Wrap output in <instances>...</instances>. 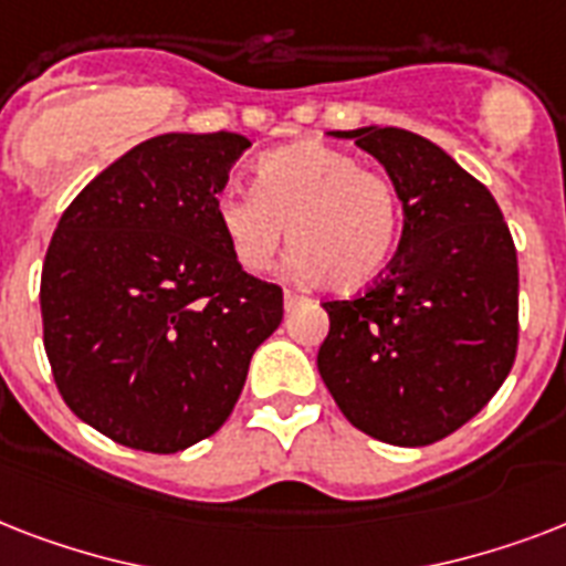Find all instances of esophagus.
<instances>
[{
	"mask_svg": "<svg viewBox=\"0 0 566 566\" xmlns=\"http://www.w3.org/2000/svg\"><path fill=\"white\" fill-rule=\"evenodd\" d=\"M302 296H296V293L293 291H284V311H296L302 305Z\"/></svg>",
	"mask_w": 566,
	"mask_h": 566,
	"instance_id": "esophagus-1",
	"label": "esophagus"
}]
</instances>
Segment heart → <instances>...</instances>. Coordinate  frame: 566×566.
<instances>
[{
	"label": "heart",
	"mask_w": 566,
	"mask_h": 566,
	"mask_svg": "<svg viewBox=\"0 0 566 566\" xmlns=\"http://www.w3.org/2000/svg\"><path fill=\"white\" fill-rule=\"evenodd\" d=\"M213 217L247 273H266L291 229L296 273L344 293L378 282L402 234L394 185L355 155L314 140L258 158L255 190H222Z\"/></svg>",
	"instance_id": "heart-1"
}]
</instances>
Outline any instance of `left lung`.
I'll return each mask as SVG.
<instances>
[{"label": "left lung", "instance_id": "8db88e82", "mask_svg": "<svg viewBox=\"0 0 566 566\" xmlns=\"http://www.w3.org/2000/svg\"><path fill=\"white\" fill-rule=\"evenodd\" d=\"M355 140L394 181L402 238L385 279L323 302L317 370L355 429L426 447L491 402L517 355V249L491 190L426 137L394 126Z\"/></svg>", "mask_w": 566, "mask_h": 566}]
</instances>
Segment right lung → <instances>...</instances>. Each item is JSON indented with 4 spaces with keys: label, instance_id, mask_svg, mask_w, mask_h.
<instances>
[{
    "label": "right lung",
    "instance_id": "right-lung-1",
    "mask_svg": "<svg viewBox=\"0 0 566 566\" xmlns=\"http://www.w3.org/2000/svg\"><path fill=\"white\" fill-rule=\"evenodd\" d=\"M249 137H149L75 196L40 275L43 346L70 411L123 447L213 434L282 323V287L243 273L213 202Z\"/></svg>",
    "mask_w": 566,
    "mask_h": 566
}]
</instances>
